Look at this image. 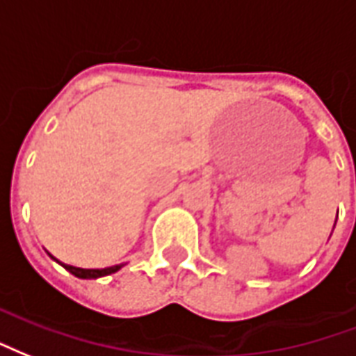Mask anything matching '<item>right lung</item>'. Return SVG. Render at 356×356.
I'll return each mask as SVG.
<instances>
[{"instance_id": "add662e5", "label": "right lung", "mask_w": 356, "mask_h": 356, "mask_svg": "<svg viewBox=\"0 0 356 356\" xmlns=\"http://www.w3.org/2000/svg\"><path fill=\"white\" fill-rule=\"evenodd\" d=\"M53 258V256H51ZM62 266L68 269L70 273L75 275V277H79V279H98V277H106V275H111L119 271L123 266H111L106 267V269H81V267H74V266H66V264H62Z\"/></svg>"}]
</instances>
